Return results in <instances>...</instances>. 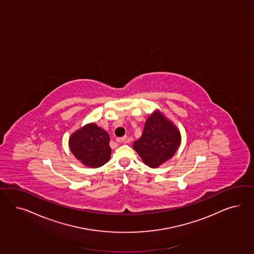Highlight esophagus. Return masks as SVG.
Segmentation results:
<instances>
[{
	"mask_svg": "<svg viewBox=\"0 0 254 254\" xmlns=\"http://www.w3.org/2000/svg\"><path fill=\"white\" fill-rule=\"evenodd\" d=\"M116 141L119 143V144H125L127 142V137H122V138H118L116 139Z\"/></svg>",
	"mask_w": 254,
	"mask_h": 254,
	"instance_id": "34e87169",
	"label": "esophagus"
}]
</instances>
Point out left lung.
Returning <instances> with one entry per match:
<instances>
[{
	"label": "left lung",
	"mask_w": 254,
	"mask_h": 254,
	"mask_svg": "<svg viewBox=\"0 0 254 254\" xmlns=\"http://www.w3.org/2000/svg\"><path fill=\"white\" fill-rule=\"evenodd\" d=\"M181 138L177 127L155 111L147 119L142 135L133 143V149L147 166L157 168L177 152Z\"/></svg>",
	"instance_id": "1"
}]
</instances>
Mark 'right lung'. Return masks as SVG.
<instances>
[{
	"mask_svg": "<svg viewBox=\"0 0 254 254\" xmlns=\"http://www.w3.org/2000/svg\"><path fill=\"white\" fill-rule=\"evenodd\" d=\"M110 136L96 124H88L71 134L70 152L78 160L89 168H100L111 157Z\"/></svg>",
	"mask_w": 254,
	"mask_h": 254,
	"instance_id": "1",
	"label": "right lung"
}]
</instances>
